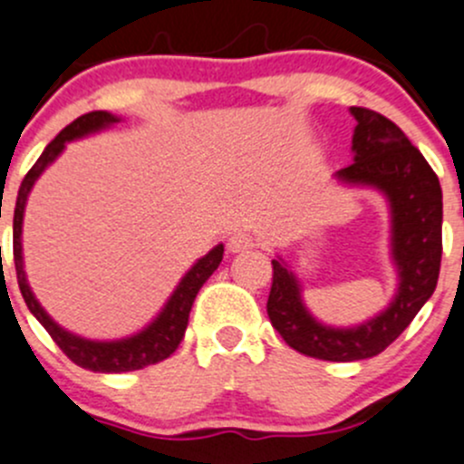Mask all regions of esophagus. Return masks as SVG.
I'll return each mask as SVG.
<instances>
[{
	"mask_svg": "<svg viewBox=\"0 0 464 464\" xmlns=\"http://www.w3.org/2000/svg\"><path fill=\"white\" fill-rule=\"evenodd\" d=\"M255 247V237L247 230H234L227 238V250L230 252H247Z\"/></svg>",
	"mask_w": 464,
	"mask_h": 464,
	"instance_id": "obj_1",
	"label": "esophagus"
}]
</instances>
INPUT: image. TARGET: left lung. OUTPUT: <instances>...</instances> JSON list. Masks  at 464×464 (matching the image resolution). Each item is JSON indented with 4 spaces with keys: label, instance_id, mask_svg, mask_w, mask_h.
I'll list each match as a JSON object with an SVG mask.
<instances>
[{
    "label": "left lung",
    "instance_id": "1",
    "mask_svg": "<svg viewBox=\"0 0 464 464\" xmlns=\"http://www.w3.org/2000/svg\"><path fill=\"white\" fill-rule=\"evenodd\" d=\"M356 128L354 162L336 171L345 185L372 187L390 205V252L397 293L386 311L356 327L318 323L302 302V288L284 259H273L268 318L288 347L323 361L372 359L412 323L438 286L442 261V189L424 155L401 128L368 108H350Z\"/></svg>",
    "mask_w": 464,
    "mask_h": 464
}]
</instances>
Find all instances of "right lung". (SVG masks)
<instances>
[{
	"label": "right lung",
	"instance_id": "obj_1",
	"mask_svg": "<svg viewBox=\"0 0 464 464\" xmlns=\"http://www.w3.org/2000/svg\"><path fill=\"white\" fill-rule=\"evenodd\" d=\"M117 121L119 117H114V114L105 112V110H94V112L82 114L76 121H72L70 126L63 128L56 135V140L49 141L47 149H44L43 155L38 158V162L31 167V171L26 173L24 180H22L20 191H17L15 214H13V259H15L17 284H20L22 297H24L29 311L40 320V324L47 329L49 336L53 338V343L65 352L67 359H72L76 365H81V368L92 370V372L112 374L130 372V370H141L146 368V365L160 363V361L169 359V356L178 350L182 336H185L187 323H189L191 304H194L200 286L208 282L209 275L218 268V264H221L223 259V243H218L217 247H212L208 255L200 256V259L187 270V275L180 279V284L176 286L173 295L169 297L164 309L158 314V318H155L149 327L141 329L140 334L121 338V341H87V338L76 336V334L67 332V329H63L58 323H53L52 315L40 306L34 291H31L29 282H26L24 261H22V221H24L26 198H29L35 180H38V178L43 176L44 169L63 153L67 141L81 140V137L103 130V128H110Z\"/></svg>",
	"mask_w": 464,
	"mask_h": 464
}]
</instances>
